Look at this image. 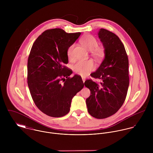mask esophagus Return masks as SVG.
<instances>
[{"label":"esophagus","instance_id":"34e87169","mask_svg":"<svg viewBox=\"0 0 153 153\" xmlns=\"http://www.w3.org/2000/svg\"><path fill=\"white\" fill-rule=\"evenodd\" d=\"M82 79L83 82H84L85 81V77H84V76H82Z\"/></svg>","mask_w":153,"mask_h":153}]
</instances>
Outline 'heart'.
Masks as SVG:
<instances>
[{"instance_id": "b5f03b06", "label": "heart", "mask_w": 153, "mask_h": 153, "mask_svg": "<svg viewBox=\"0 0 153 153\" xmlns=\"http://www.w3.org/2000/svg\"><path fill=\"white\" fill-rule=\"evenodd\" d=\"M81 44L88 51H92L93 56L97 59L101 58L104 54L103 50L101 48H97L98 46L97 40L95 37L91 35L84 36L81 39ZM74 45H71L67 51V56L71 59L72 57V50ZM94 68V64L92 61H78L74 66V71L78 75L84 76Z\"/></svg>"}]
</instances>
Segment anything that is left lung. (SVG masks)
<instances>
[{"instance_id": "obj_1", "label": "left lung", "mask_w": 153, "mask_h": 153, "mask_svg": "<svg viewBox=\"0 0 153 153\" xmlns=\"http://www.w3.org/2000/svg\"><path fill=\"white\" fill-rule=\"evenodd\" d=\"M98 35L103 45L105 56L91 75L101 82L98 84L88 79L84 84L91 91L86 100L89 114L103 119L116 113L125 101L129 86L128 59L124 45L115 34L100 29Z\"/></svg>"}]
</instances>
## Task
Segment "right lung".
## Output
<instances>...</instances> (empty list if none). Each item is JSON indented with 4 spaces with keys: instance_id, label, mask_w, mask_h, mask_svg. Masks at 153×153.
<instances>
[{
    "instance_id": "add662e5",
    "label": "right lung",
    "mask_w": 153,
    "mask_h": 153,
    "mask_svg": "<svg viewBox=\"0 0 153 153\" xmlns=\"http://www.w3.org/2000/svg\"><path fill=\"white\" fill-rule=\"evenodd\" d=\"M81 32L66 33L60 28L48 29L36 39L27 61V84L32 98L44 114L61 117L70 110L72 99L84 86L81 76L69 77L68 49Z\"/></svg>"
}]
</instances>
